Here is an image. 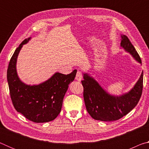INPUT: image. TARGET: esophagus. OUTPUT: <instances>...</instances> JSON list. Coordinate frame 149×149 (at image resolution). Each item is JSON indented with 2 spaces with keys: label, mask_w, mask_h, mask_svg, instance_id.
<instances>
[{
  "label": "esophagus",
  "mask_w": 149,
  "mask_h": 149,
  "mask_svg": "<svg viewBox=\"0 0 149 149\" xmlns=\"http://www.w3.org/2000/svg\"><path fill=\"white\" fill-rule=\"evenodd\" d=\"M81 79H82V73L79 71H77L76 74V76H75V79L78 81H81Z\"/></svg>",
  "instance_id": "34e87169"
}]
</instances>
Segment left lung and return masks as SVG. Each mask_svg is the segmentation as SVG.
I'll return each instance as SVG.
<instances>
[{"label":"left lung","mask_w":149,"mask_h":149,"mask_svg":"<svg viewBox=\"0 0 149 149\" xmlns=\"http://www.w3.org/2000/svg\"><path fill=\"white\" fill-rule=\"evenodd\" d=\"M120 46L141 64V60L130 39L121 35ZM143 72L130 91L120 96L110 95L100 86L94 78L84 73V98L87 112L93 119L110 122L120 119L127 114L137 104L142 95Z\"/></svg>","instance_id":"obj_1"}]
</instances>
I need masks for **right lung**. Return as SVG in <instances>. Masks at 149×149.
Returning <instances> with one entry per match:
<instances>
[{"label":"right lung","instance_id":"obj_1","mask_svg":"<svg viewBox=\"0 0 149 149\" xmlns=\"http://www.w3.org/2000/svg\"><path fill=\"white\" fill-rule=\"evenodd\" d=\"M30 39L22 41L10 60L7 70L10 94L15 109L27 119L36 123L48 122L54 120L61 111L64 95L77 70L68 75L56 72L39 85L24 84L17 75L16 63L20 50Z\"/></svg>","mask_w":149,"mask_h":149}]
</instances>
